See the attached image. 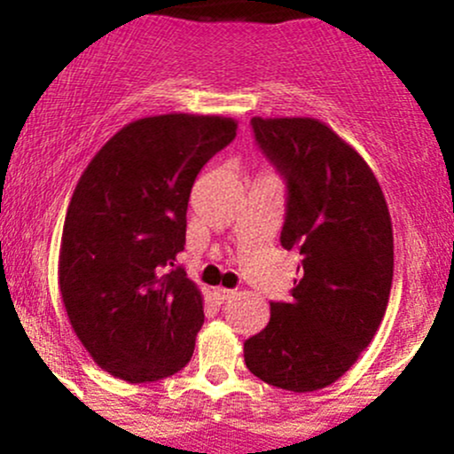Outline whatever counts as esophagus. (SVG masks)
I'll return each mask as SVG.
<instances>
[{
	"instance_id": "34e87169",
	"label": "esophagus",
	"mask_w": 454,
	"mask_h": 454,
	"mask_svg": "<svg viewBox=\"0 0 454 454\" xmlns=\"http://www.w3.org/2000/svg\"><path fill=\"white\" fill-rule=\"evenodd\" d=\"M213 294H215L217 301H228V299H232V296L237 293H234V290H231V288H215V290H213Z\"/></svg>"
}]
</instances>
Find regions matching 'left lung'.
Masks as SVG:
<instances>
[{
	"label": "left lung",
	"instance_id": "8db88e82",
	"mask_svg": "<svg viewBox=\"0 0 454 454\" xmlns=\"http://www.w3.org/2000/svg\"><path fill=\"white\" fill-rule=\"evenodd\" d=\"M288 181L281 245L303 256L290 303L243 343L262 382L311 393L337 382L373 340L393 286V223L367 161L320 119H252Z\"/></svg>",
	"mask_w": 454,
	"mask_h": 454
}]
</instances>
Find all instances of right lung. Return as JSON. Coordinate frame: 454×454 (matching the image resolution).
I'll return each instance as SVG.
<instances>
[{"mask_svg":"<svg viewBox=\"0 0 454 454\" xmlns=\"http://www.w3.org/2000/svg\"><path fill=\"white\" fill-rule=\"evenodd\" d=\"M237 137L220 114L137 119L93 155L67 205L61 301L93 363L129 384L181 372L205 322L184 252L196 175Z\"/></svg>","mask_w":454,"mask_h":454,"instance_id":"right-lung-1","label":"right lung"}]
</instances>
